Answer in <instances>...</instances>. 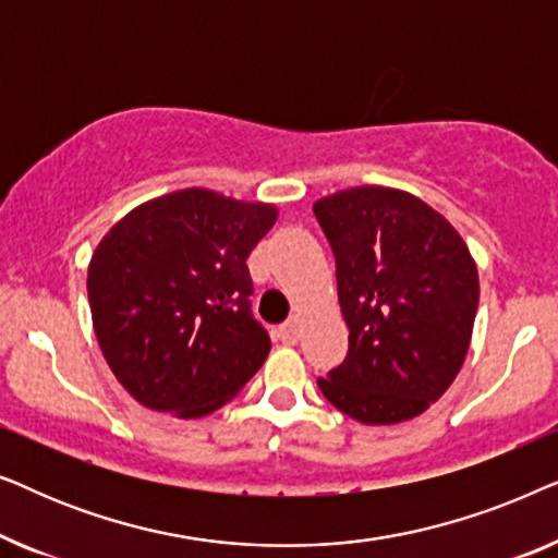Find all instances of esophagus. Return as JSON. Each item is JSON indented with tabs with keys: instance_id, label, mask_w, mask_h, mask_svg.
I'll list each match as a JSON object with an SVG mask.
<instances>
[{
	"instance_id": "esophagus-1",
	"label": "esophagus",
	"mask_w": 558,
	"mask_h": 558,
	"mask_svg": "<svg viewBox=\"0 0 558 558\" xmlns=\"http://www.w3.org/2000/svg\"><path fill=\"white\" fill-rule=\"evenodd\" d=\"M279 338L281 342H287V345H294V342L300 340V317H289L287 323L279 327Z\"/></svg>"
}]
</instances>
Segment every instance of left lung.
<instances>
[{
  "instance_id": "1",
  "label": "left lung",
  "mask_w": 558,
  "mask_h": 558,
  "mask_svg": "<svg viewBox=\"0 0 558 558\" xmlns=\"http://www.w3.org/2000/svg\"><path fill=\"white\" fill-rule=\"evenodd\" d=\"M330 241L348 355L317 378L361 424H399L452 386L480 302L477 266L452 223L416 195L363 185L315 203Z\"/></svg>"
}]
</instances>
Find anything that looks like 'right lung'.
Wrapping results in <instances>:
<instances>
[{"label": "right lung", "mask_w": 558, "mask_h": 558, "mask_svg": "<svg viewBox=\"0 0 558 558\" xmlns=\"http://www.w3.org/2000/svg\"><path fill=\"white\" fill-rule=\"evenodd\" d=\"M277 208L190 187L134 208L98 243L88 302L119 384L151 411L210 414L262 368L269 332L251 312L246 258Z\"/></svg>", "instance_id": "add662e5"}]
</instances>
